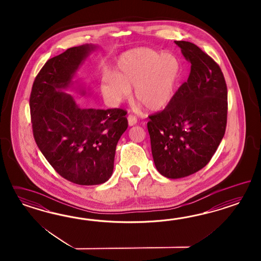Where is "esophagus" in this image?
I'll list each match as a JSON object with an SVG mask.
<instances>
[{"instance_id":"esophagus-1","label":"esophagus","mask_w":261,"mask_h":261,"mask_svg":"<svg viewBox=\"0 0 261 261\" xmlns=\"http://www.w3.org/2000/svg\"><path fill=\"white\" fill-rule=\"evenodd\" d=\"M127 120H128V125L129 126H133V125L137 123V118L134 117V116H131V115H129L127 117Z\"/></svg>"}]
</instances>
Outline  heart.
<instances>
[{"label": "heart", "mask_w": 261, "mask_h": 261, "mask_svg": "<svg viewBox=\"0 0 261 261\" xmlns=\"http://www.w3.org/2000/svg\"><path fill=\"white\" fill-rule=\"evenodd\" d=\"M180 64L176 56L160 55L148 47H137L122 54L114 74L100 79L99 89L106 102L119 105L130 96L150 112L166 108L174 95Z\"/></svg>", "instance_id": "heart-1"}]
</instances>
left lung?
I'll return each instance as SVG.
<instances>
[{"instance_id":"8db88e82","label":"left lung","mask_w":261,"mask_h":261,"mask_svg":"<svg viewBox=\"0 0 261 261\" xmlns=\"http://www.w3.org/2000/svg\"><path fill=\"white\" fill-rule=\"evenodd\" d=\"M191 64L187 82L147 123L154 164L168 179L202 169L225 134L228 91L220 67L196 45L175 41Z\"/></svg>"}]
</instances>
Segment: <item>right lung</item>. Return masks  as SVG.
Returning a JSON list of instances; mask_svg holds the SVG:
<instances>
[{
  "mask_svg": "<svg viewBox=\"0 0 261 261\" xmlns=\"http://www.w3.org/2000/svg\"><path fill=\"white\" fill-rule=\"evenodd\" d=\"M97 48L85 44L48 59L32 85L33 137L42 154L66 180L95 186L109 180L116 147L128 122L122 109L82 108L67 93L76 71ZM81 95L87 93L79 88Z\"/></svg>",
  "mask_w": 261,
  "mask_h": 261,
  "instance_id": "add662e5",
  "label": "right lung"
}]
</instances>
